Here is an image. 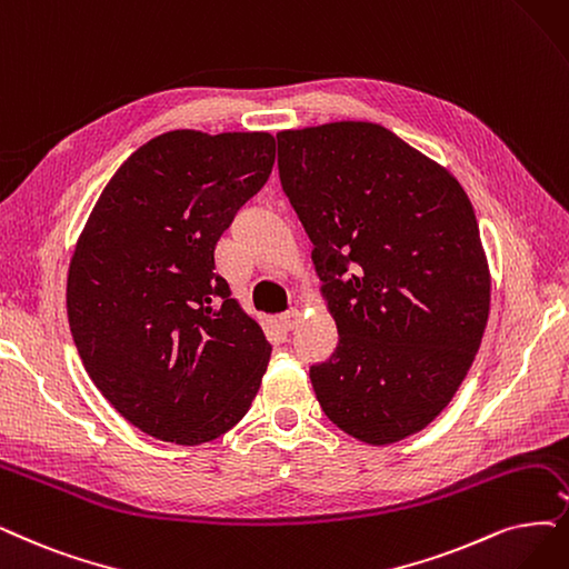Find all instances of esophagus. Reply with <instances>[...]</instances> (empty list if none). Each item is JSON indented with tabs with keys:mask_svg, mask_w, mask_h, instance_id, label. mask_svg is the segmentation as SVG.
I'll list each match as a JSON object with an SVG mask.
<instances>
[{
	"mask_svg": "<svg viewBox=\"0 0 569 569\" xmlns=\"http://www.w3.org/2000/svg\"><path fill=\"white\" fill-rule=\"evenodd\" d=\"M300 319H302L300 309H288L286 313H281V326L290 330V328H296L300 323Z\"/></svg>",
	"mask_w": 569,
	"mask_h": 569,
	"instance_id": "1",
	"label": "esophagus"
}]
</instances>
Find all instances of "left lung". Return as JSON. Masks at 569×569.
<instances>
[{
    "mask_svg": "<svg viewBox=\"0 0 569 569\" xmlns=\"http://www.w3.org/2000/svg\"><path fill=\"white\" fill-rule=\"evenodd\" d=\"M279 178L309 234L340 345L309 377L332 425L370 446L446 410L490 313L473 206L443 166L380 123L281 131Z\"/></svg>",
    "mask_w": 569,
    "mask_h": 569,
    "instance_id": "left-lung-1",
    "label": "left lung"
}]
</instances>
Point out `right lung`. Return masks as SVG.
I'll return each instance as SVG.
<instances>
[{"instance_id":"1","label":"right lung","mask_w":569,"mask_h":569,"mask_svg":"<svg viewBox=\"0 0 569 569\" xmlns=\"http://www.w3.org/2000/svg\"><path fill=\"white\" fill-rule=\"evenodd\" d=\"M273 157L262 131L157 136L119 166L77 241L68 319L81 363L159 440L208 443L260 389L271 345L216 271V246Z\"/></svg>"}]
</instances>
